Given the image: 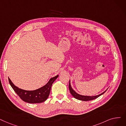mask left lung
Listing matches in <instances>:
<instances>
[{
    "mask_svg": "<svg viewBox=\"0 0 126 126\" xmlns=\"http://www.w3.org/2000/svg\"><path fill=\"white\" fill-rule=\"evenodd\" d=\"M69 91L70 94L73 95V96L76 99H78L80 100H82V101H89V100H94L96 98H98V97H99L100 96H101V95H102L103 94L105 93L106 92L105 91L102 93H101V94H99L97 96H82L79 95L76 92H75V91H74L73 90V89L72 88L70 85V81H69Z\"/></svg>",
    "mask_w": 126,
    "mask_h": 126,
    "instance_id": "8db88e82",
    "label": "left lung"
}]
</instances>
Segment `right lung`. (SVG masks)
<instances>
[{"label":"right lung","mask_w":126,"mask_h":126,"mask_svg":"<svg viewBox=\"0 0 126 126\" xmlns=\"http://www.w3.org/2000/svg\"><path fill=\"white\" fill-rule=\"evenodd\" d=\"M58 76L57 75L51 78L45 85L34 91H26L19 89L12 83L9 78V81L12 89L21 100L28 103H42L47 99L50 94L52 84Z\"/></svg>","instance_id":"1"}]
</instances>
